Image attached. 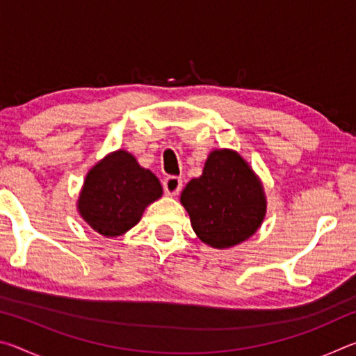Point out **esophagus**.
I'll return each mask as SVG.
<instances>
[{
	"label": "esophagus",
	"instance_id": "obj_1",
	"mask_svg": "<svg viewBox=\"0 0 356 356\" xmlns=\"http://www.w3.org/2000/svg\"><path fill=\"white\" fill-rule=\"evenodd\" d=\"M163 190L168 196H176L182 190V180L176 176H170L163 180Z\"/></svg>",
	"mask_w": 356,
	"mask_h": 356
}]
</instances>
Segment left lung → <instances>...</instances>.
Segmentation results:
<instances>
[{
    "instance_id": "left-lung-1",
    "label": "left lung",
    "mask_w": 356,
    "mask_h": 356,
    "mask_svg": "<svg viewBox=\"0 0 356 356\" xmlns=\"http://www.w3.org/2000/svg\"><path fill=\"white\" fill-rule=\"evenodd\" d=\"M180 202L196 236L218 250L250 238L262 225L267 210L261 180L231 149L210 152L202 176L186 184Z\"/></svg>"
}]
</instances>
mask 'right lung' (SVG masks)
<instances>
[{
    "mask_svg": "<svg viewBox=\"0 0 356 356\" xmlns=\"http://www.w3.org/2000/svg\"><path fill=\"white\" fill-rule=\"evenodd\" d=\"M163 195L160 180L138 165L125 150L100 160L91 171L78 200V212L95 232L105 237L122 236L138 225L144 209Z\"/></svg>",
    "mask_w": 356,
    "mask_h": 356,
    "instance_id": "right-lung-1",
    "label": "right lung"
}]
</instances>
